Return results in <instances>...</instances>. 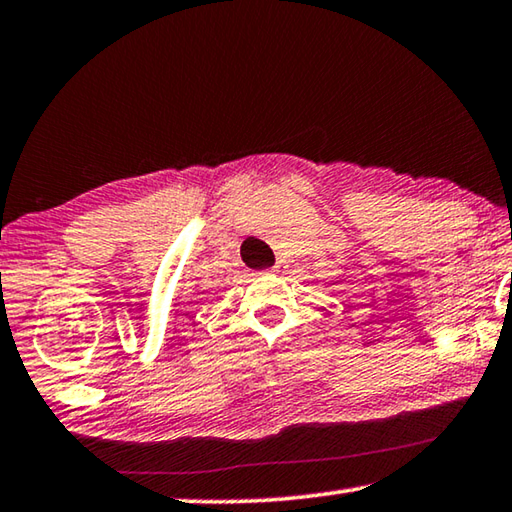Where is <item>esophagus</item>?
Listing matches in <instances>:
<instances>
[{
	"label": "esophagus",
	"instance_id": "1",
	"mask_svg": "<svg viewBox=\"0 0 512 512\" xmlns=\"http://www.w3.org/2000/svg\"><path fill=\"white\" fill-rule=\"evenodd\" d=\"M284 268H287V264H284V262H277V264L273 266V273H284Z\"/></svg>",
	"mask_w": 512,
	"mask_h": 512
}]
</instances>
